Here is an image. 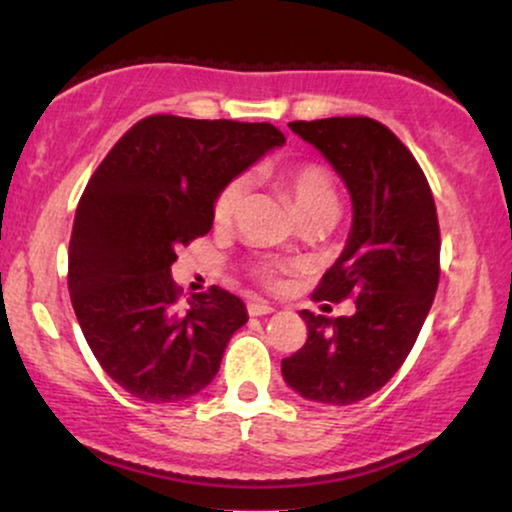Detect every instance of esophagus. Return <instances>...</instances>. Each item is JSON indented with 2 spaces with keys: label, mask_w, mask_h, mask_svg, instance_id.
<instances>
[{
  "label": "esophagus",
  "mask_w": 512,
  "mask_h": 512,
  "mask_svg": "<svg viewBox=\"0 0 512 512\" xmlns=\"http://www.w3.org/2000/svg\"><path fill=\"white\" fill-rule=\"evenodd\" d=\"M274 313V305L264 303V301H250L248 303V315L252 317H260V315H269Z\"/></svg>",
  "instance_id": "34e87169"
}]
</instances>
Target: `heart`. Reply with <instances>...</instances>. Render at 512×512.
Returning a JSON list of instances; mask_svg holds the SVG:
<instances>
[{"label": "heart", "instance_id": "b5f03b06", "mask_svg": "<svg viewBox=\"0 0 512 512\" xmlns=\"http://www.w3.org/2000/svg\"><path fill=\"white\" fill-rule=\"evenodd\" d=\"M272 180L289 195L293 209L301 216V221L315 219V216H332V219L337 216V182H334L332 173L322 166V163H286V166L272 170ZM243 195L245 187L240 180H228L226 185L216 192L214 207H211L216 226H228V223L236 219L240 204H243ZM289 269V264L257 262L255 267H252V276H255L257 281H262L264 286H279L281 274L289 272Z\"/></svg>", "mask_w": 512, "mask_h": 512}]
</instances>
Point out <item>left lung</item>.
<instances>
[{"label": "left lung", "instance_id": "obj_1", "mask_svg": "<svg viewBox=\"0 0 512 512\" xmlns=\"http://www.w3.org/2000/svg\"><path fill=\"white\" fill-rule=\"evenodd\" d=\"M289 127L322 151L354 202L349 243L313 301L356 298V313L303 310L308 339L281 373L301 397L344 407L378 392L424 327L440 279L438 211L424 170L383 122L358 115Z\"/></svg>", "mask_w": 512, "mask_h": 512}]
</instances>
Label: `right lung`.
Wrapping results in <instances>:
<instances>
[{"label": "right lung", "mask_w": 512, "mask_h": 512, "mask_svg": "<svg viewBox=\"0 0 512 512\" xmlns=\"http://www.w3.org/2000/svg\"><path fill=\"white\" fill-rule=\"evenodd\" d=\"M281 144L269 122L149 115L91 175L69 240V296L93 356L129 395L182 402L219 373L245 305L219 286L180 305L170 267L211 231L216 192Z\"/></svg>", "instance_id": "obj_1"}]
</instances>
